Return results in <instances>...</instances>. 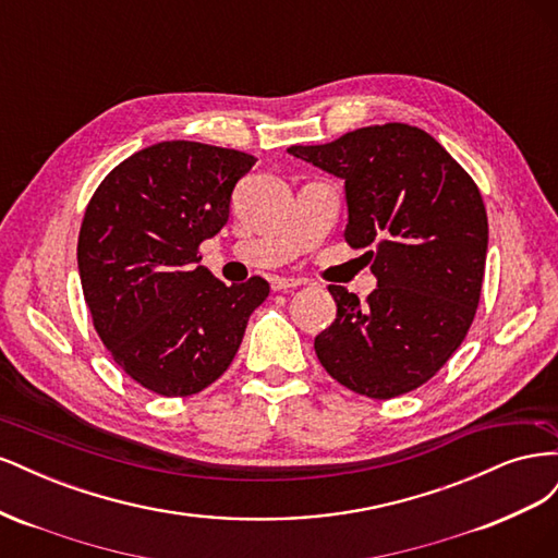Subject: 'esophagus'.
I'll return each instance as SVG.
<instances>
[{"label":"esophagus","instance_id":"esophagus-1","mask_svg":"<svg viewBox=\"0 0 558 558\" xmlns=\"http://www.w3.org/2000/svg\"><path fill=\"white\" fill-rule=\"evenodd\" d=\"M298 286H302L300 279H289V277L272 279V291H291V289H298Z\"/></svg>","mask_w":558,"mask_h":558}]
</instances>
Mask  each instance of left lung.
Wrapping results in <instances>:
<instances>
[{"mask_svg":"<svg viewBox=\"0 0 558 558\" xmlns=\"http://www.w3.org/2000/svg\"><path fill=\"white\" fill-rule=\"evenodd\" d=\"M289 154L344 179V240L365 248L377 277L367 302L328 286L337 316L314 340L320 365L367 398L414 391L461 347L480 305L488 221L477 183L428 132L404 123Z\"/></svg>","mask_w":558,"mask_h":558,"instance_id":"8db88e82","label":"left lung"}]
</instances>
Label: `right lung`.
Segmentation results:
<instances>
[{
	"label": "right lung",
	"instance_id": "add662e5",
	"mask_svg": "<svg viewBox=\"0 0 558 558\" xmlns=\"http://www.w3.org/2000/svg\"><path fill=\"white\" fill-rule=\"evenodd\" d=\"M256 158L199 142H160L97 185L78 232L83 298L123 373L165 398L199 393L238 353L269 283L226 286L199 263Z\"/></svg>",
	"mask_w": 558,
	"mask_h": 558
}]
</instances>
